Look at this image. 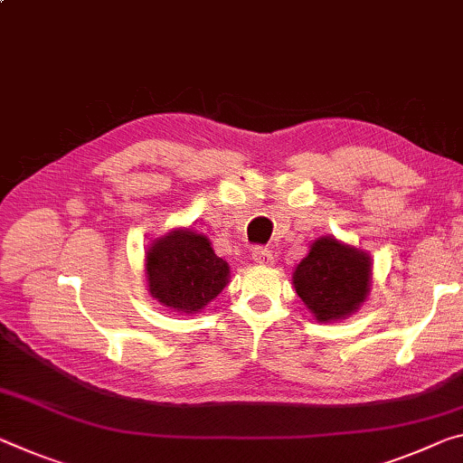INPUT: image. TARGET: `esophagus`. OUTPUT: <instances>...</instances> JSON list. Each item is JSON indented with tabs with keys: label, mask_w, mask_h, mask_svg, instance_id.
Returning <instances> with one entry per match:
<instances>
[{
	"label": "esophagus",
	"mask_w": 463,
	"mask_h": 463,
	"mask_svg": "<svg viewBox=\"0 0 463 463\" xmlns=\"http://www.w3.org/2000/svg\"><path fill=\"white\" fill-rule=\"evenodd\" d=\"M251 258L255 263H260V266H269L274 258H271V251L268 247H253L251 249Z\"/></svg>",
	"instance_id": "34e87169"
}]
</instances>
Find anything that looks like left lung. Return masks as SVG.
<instances>
[{"mask_svg": "<svg viewBox=\"0 0 463 463\" xmlns=\"http://www.w3.org/2000/svg\"><path fill=\"white\" fill-rule=\"evenodd\" d=\"M371 260L366 253L319 239L295 269V288L319 321H335L354 313L369 292Z\"/></svg>", "mask_w": 463, "mask_h": 463, "instance_id": "1", "label": "left lung"}]
</instances>
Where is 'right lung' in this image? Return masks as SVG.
Here are the masks:
<instances>
[{
    "label": "right lung",
    "mask_w": 463,
    "mask_h": 463,
    "mask_svg": "<svg viewBox=\"0 0 463 463\" xmlns=\"http://www.w3.org/2000/svg\"><path fill=\"white\" fill-rule=\"evenodd\" d=\"M146 274L154 298L175 311L195 313L229 282V263L203 234L173 231L148 249Z\"/></svg>",
    "instance_id": "add662e5"
}]
</instances>
